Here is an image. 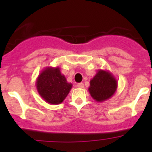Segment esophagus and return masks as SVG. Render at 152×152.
Instances as JSON below:
<instances>
[{"mask_svg": "<svg viewBox=\"0 0 152 152\" xmlns=\"http://www.w3.org/2000/svg\"><path fill=\"white\" fill-rule=\"evenodd\" d=\"M77 88H83L84 87V85L83 83H79V84H77Z\"/></svg>", "mask_w": 152, "mask_h": 152, "instance_id": "34e87169", "label": "esophagus"}]
</instances>
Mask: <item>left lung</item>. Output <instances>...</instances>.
<instances>
[{
	"label": "left lung",
	"instance_id": "1",
	"mask_svg": "<svg viewBox=\"0 0 152 152\" xmlns=\"http://www.w3.org/2000/svg\"><path fill=\"white\" fill-rule=\"evenodd\" d=\"M117 86V80L110 72L100 69L90 81L88 91L94 100L103 102L113 96Z\"/></svg>",
	"mask_w": 152,
	"mask_h": 152
}]
</instances>
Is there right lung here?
Instances as JSON below:
<instances>
[{"mask_svg": "<svg viewBox=\"0 0 152 152\" xmlns=\"http://www.w3.org/2000/svg\"><path fill=\"white\" fill-rule=\"evenodd\" d=\"M36 89L42 99L50 104H60L72 88L58 67H46L40 72L36 82Z\"/></svg>", "mask_w": 152, "mask_h": 152, "instance_id": "obj_1", "label": "right lung"}]
</instances>
